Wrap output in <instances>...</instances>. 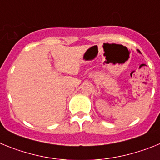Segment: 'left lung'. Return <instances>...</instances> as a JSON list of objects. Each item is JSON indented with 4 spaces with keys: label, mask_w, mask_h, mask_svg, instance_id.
Segmentation results:
<instances>
[{
    "label": "left lung",
    "mask_w": 160,
    "mask_h": 160,
    "mask_svg": "<svg viewBox=\"0 0 160 160\" xmlns=\"http://www.w3.org/2000/svg\"><path fill=\"white\" fill-rule=\"evenodd\" d=\"M137 51H138V52H139V53H140V54H141V52H140V51H138V50H137Z\"/></svg>",
    "instance_id": "left-lung-1"
}]
</instances>
